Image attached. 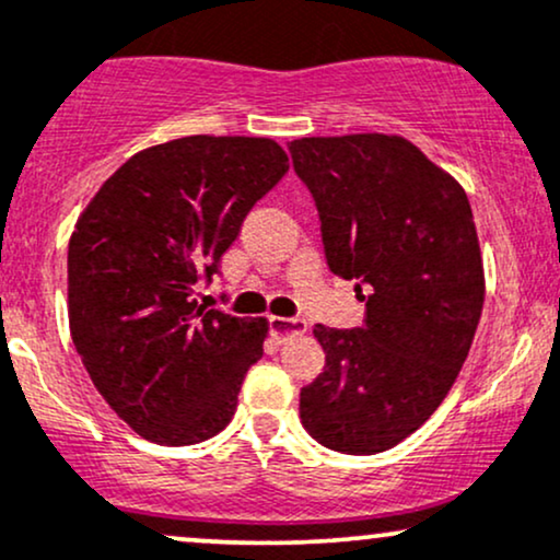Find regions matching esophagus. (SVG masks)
<instances>
[{
  "mask_svg": "<svg viewBox=\"0 0 560 560\" xmlns=\"http://www.w3.org/2000/svg\"><path fill=\"white\" fill-rule=\"evenodd\" d=\"M268 324H271V331L276 337H292V334H305L307 331V324L300 318H281V316H271L268 318Z\"/></svg>",
  "mask_w": 560,
  "mask_h": 560,
  "instance_id": "obj_1",
  "label": "esophagus"
}]
</instances>
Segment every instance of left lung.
<instances>
[{"mask_svg": "<svg viewBox=\"0 0 560 560\" xmlns=\"http://www.w3.org/2000/svg\"><path fill=\"white\" fill-rule=\"evenodd\" d=\"M320 215L326 262L370 289L363 329L313 334L326 369L300 392V421L337 453L410 436L458 378L485 305V266L464 186L395 133L289 144Z\"/></svg>", "mask_w": 560, "mask_h": 560, "instance_id": "8db88e82", "label": "left lung"}]
</instances>
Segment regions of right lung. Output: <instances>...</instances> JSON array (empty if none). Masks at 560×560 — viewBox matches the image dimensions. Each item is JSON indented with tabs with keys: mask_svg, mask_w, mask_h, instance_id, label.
<instances>
[{
	"mask_svg": "<svg viewBox=\"0 0 560 560\" xmlns=\"http://www.w3.org/2000/svg\"><path fill=\"white\" fill-rule=\"evenodd\" d=\"M287 171L273 139H173L126 160L75 223L70 337L96 392L144 440L195 445L234 416L268 318L205 311L195 294Z\"/></svg>",
	"mask_w": 560,
	"mask_h": 560,
	"instance_id": "obj_1",
	"label": "right lung"
}]
</instances>
